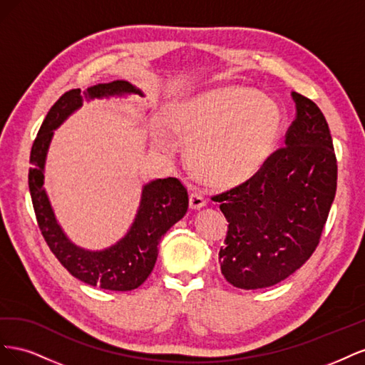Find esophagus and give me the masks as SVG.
<instances>
[{
    "label": "esophagus",
    "instance_id": "1",
    "mask_svg": "<svg viewBox=\"0 0 365 365\" xmlns=\"http://www.w3.org/2000/svg\"><path fill=\"white\" fill-rule=\"evenodd\" d=\"M205 205V197L200 190H195L190 193V208L197 210Z\"/></svg>",
    "mask_w": 365,
    "mask_h": 365
}]
</instances>
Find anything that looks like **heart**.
Wrapping results in <instances>:
<instances>
[{
  "label": "heart",
  "instance_id": "heart-1",
  "mask_svg": "<svg viewBox=\"0 0 365 365\" xmlns=\"http://www.w3.org/2000/svg\"><path fill=\"white\" fill-rule=\"evenodd\" d=\"M201 178L217 187L250 181L263 168L282 128L279 106L250 90L230 88L180 105L168 120Z\"/></svg>",
  "mask_w": 365,
  "mask_h": 365
}]
</instances>
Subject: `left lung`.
Segmentation results:
<instances>
[{"instance_id": "8db88e82", "label": "left lung", "mask_w": 365, "mask_h": 365, "mask_svg": "<svg viewBox=\"0 0 365 365\" xmlns=\"http://www.w3.org/2000/svg\"><path fill=\"white\" fill-rule=\"evenodd\" d=\"M295 118L283 148L244 184L215 195L228 220L220 271L240 289L269 288L312 256L336 193V155L311 98L291 93Z\"/></svg>"}]
</instances>
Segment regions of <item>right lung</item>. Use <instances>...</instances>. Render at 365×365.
I'll return each mask as SVG.
<instances>
[{"instance_id":"add662e5","label":"right lung","mask_w":365,"mask_h":365,"mask_svg":"<svg viewBox=\"0 0 365 365\" xmlns=\"http://www.w3.org/2000/svg\"><path fill=\"white\" fill-rule=\"evenodd\" d=\"M141 91L125 81L96 85L88 90L90 97ZM83 94L79 88L59 97L43 118L30 152L29 189L43 240L62 267L76 279L108 291H132L146 282L158 257L161 237L185 215L189 193L178 178L155 180L145 185L135 222L126 237L105 251H85L65 237L54 219L53 210L43 190V163L53 135L62 121L74 109L82 106Z\"/></svg>"}]
</instances>
